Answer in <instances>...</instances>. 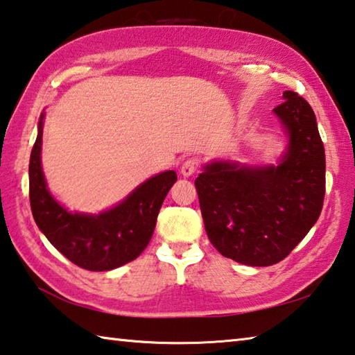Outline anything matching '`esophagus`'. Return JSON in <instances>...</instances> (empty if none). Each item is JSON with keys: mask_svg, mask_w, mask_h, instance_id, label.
Segmentation results:
<instances>
[{"mask_svg": "<svg viewBox=\"0 0 355 355\" xmlns=\"http://www.w3.org/2000/svg\"><path fill=\"white\" fill-rule=\"evenodd\" d=\"M198 168H200V162H198L196 159H187L181 166L182 176L184 178L191 176V174H195L198 171Z\"/></svg>", "mask_w": 355, "mask_h": 355, "instance_id": "obj_1", "label": "esophagus"}]
</instances>
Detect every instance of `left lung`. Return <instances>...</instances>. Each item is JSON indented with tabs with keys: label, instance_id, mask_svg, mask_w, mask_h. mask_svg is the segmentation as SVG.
<instances>
[{
	"label": "left lung",
	"instance_id": "left-lung-1",
	"mask_svg": "<svg viewBox=\"0 0 355 355\" xmlns=\"http://www.w3.org/2000/svg\"><path fill=\"white\" fill-rule=\"evenodd\" d=\"M275 114L290 137L281 165L215 162L195 181L210 243L225 257L251 266L287 257L318 220L324 202L326 155L312 107L287 90Z\"/></svg>",
	"mask_w": 355,
	"mask_h": 355
}]
</instances>
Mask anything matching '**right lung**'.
I'll list each match as a JSON object with an SVG mask.
<instances>
[{
  "instance_id": "add662e5",
  "label": "right lung",
  "mask_w": 355,
  "mask_h": 355,
  "mask_svg": "<svg viewBox=\"0 0 355 355\" xmlns=\"http://www.w3.org/2000/svg\"><path fill=\"white\" fill-rule=\"evenodd\" d=\"M42 120L29 160V201L40 231L55 250L89 271H109L140 256L153 237L176 171L148 179L116 207L101 215L70 214L54 201L42 173Z\"/></svg>"
}]
</instances>
